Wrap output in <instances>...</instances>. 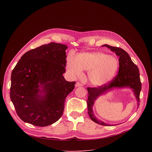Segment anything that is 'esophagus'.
Returning a JSON list of instances; mask_svg holds the SVG:
<instances>
[{
    "instance_id": "obj_1",
    "label": "esophagus",
    "mask_w": 152,
    "mask_h": 152,
    "mask_svg": "<svg viewBox=\"0 0 152 152\" xmlns=\"http://www.w3.org/2000/svg\"><path fill=\"white\" fill-rule=\"evenodd\" d=\"M82 85L80 83V82H77L76 84H75V86L76 87H79V86H82Z\"/></svg>"
}]
</instances>
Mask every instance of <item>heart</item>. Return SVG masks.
I'll return each mask as SVG.
<instances>
[{
    "label": "heart",
    "mask_w": 152,
    "mask_h": 152,
    "mask_svg": "<svg viewBox=\"0 0 152 152\" xmlns=\"http://www.w3.org/2000/svg\"><path fill=\"white\" fill-rule=\"evenodd\" d=\"M118 69V60L103 52L80 53L74 61L67 63V70L74 76L81 74V70L88 72L90 82L94 86H101L110 82Z\"/></svg>",
    "instance_id": "obj_1"
}]
</instances>
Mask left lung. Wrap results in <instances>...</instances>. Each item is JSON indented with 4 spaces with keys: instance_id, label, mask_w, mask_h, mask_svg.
Masks as SVG:
<instances>
[{
    "instance_id": "obj_1",
    "label": "left lung",
    "mask_w": 152,
    "mask_h": 152,
    "mask_svg": "<svg viewBox=\"0 0 152 152\" xmlns=\"http://www.w3.org/2000/svg\"><path fill=\"white\" fill-rule=\"evenodd\" d=\"M111 51L115 53L119 57V70L118 75L107 84H104L99 87L87 88L88 93L87 100L88 113L90 118L95 123L102 126H111L109 124L97 120L94 115L93 106L95 100L101 95L110 91L114 88H129L133 90L137 100V105H140V94L141 90V83L140 77V71L138 67L133 62L129 54L121 48L104 45Z\"/></svg>"
}]
</instances>
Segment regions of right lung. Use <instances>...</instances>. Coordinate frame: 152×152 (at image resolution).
<instances>
[{
  "label": "right lung",
  "instance_id": "obj_1",
  "mask_svg": "<svg viewBox=\"0 0 152 152\" xmlns=\"http://www.w3.org/2000/svg\"><path fill=\"white\" fill-rule=\"evenodd\" d=\"M67 46L50 42L26 52L11 73L10 98L23 121L44 127L62 116L75 82L66 81Z\"/></svg>",
  "mask_w": 152,
  "mask_h": 152
}]
</instances>
